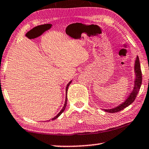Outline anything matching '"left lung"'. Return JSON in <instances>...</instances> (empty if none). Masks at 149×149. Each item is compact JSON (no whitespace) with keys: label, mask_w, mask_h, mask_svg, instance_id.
I'll return each instance as SVG.
<instances>
[{"label":"left lung","mask_w":149,"mask_h":149,"mask_svg":"<svg viewBox=\"0 0 149 149\" xmlns=\"http://www.w3.org/2000/svg\"><path fill=\"white\" fill-rule=\"evenodd\" d=\"M134 70H135V81H134V88L132 92H131L130 94L129 95L127 98L122 104L119 105V106L116 107V108L108 109H103V110H104L105 111L109 112V113H116V112H118L122 110V109L130 106V104H132L134 102L136 97V95H137L139 91L141 84H142V73H141L140 61L138 56H136L135 61Z\"/></svg>","instance_id":"8db88e82"}]
</instances>
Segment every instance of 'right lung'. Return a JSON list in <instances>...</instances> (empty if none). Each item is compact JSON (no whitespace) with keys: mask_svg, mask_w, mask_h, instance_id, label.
I'll list each match as a JSON object with an SVG mask.
<instances>
[{"mask_svg":"<svg viewBox=\"0 0 149 149\" xmlns=\"http://www.w3.org/2000/svg\"><path fill=\"white\" fill-rule=\"evenodd\" d=\"M71 82H72V80L71 81H70L69 83L67 84V86H66V97H65V104H64V106H63V109H61V110L60 111V112L59 113H58L57 116H56L55 117H54V118H53V119H52V120H54V119H57L58 117H59L60 116H61V114L63 111H64V110L65 109V108H66V106H67V90H68V88H69V85L70 84V83H71ZM49 121H50V119Z\"/></svg>","mask_w":149,"mask_h":149,"instance_id":"1","label":"right lung"}]
</instances>
